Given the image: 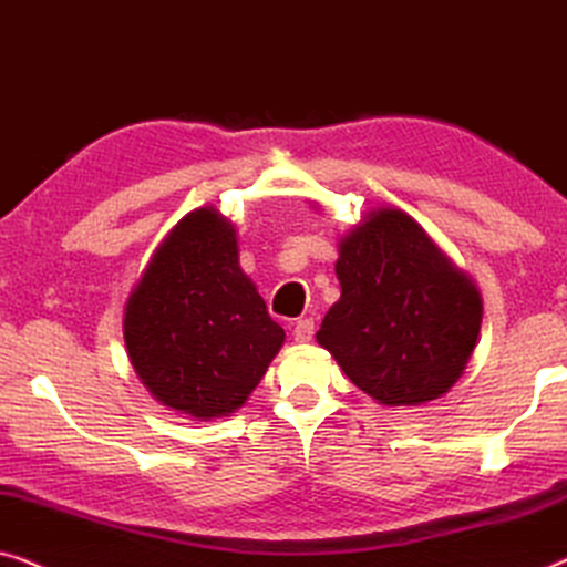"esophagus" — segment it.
I'll return each mask as SVG.
<instances>
[{
    "label": "esophagus",
    "mask_w": 567,
    "mask_h": 567,
    "mask_svg": "<svg viewBox=\"0 0 567 567\" xmlns=\"http://www.w3.org/2000/svg\"><path fill=\"white\" fill-rule=\"evenodd\" d=\"M313 333H316V323L310 321V318H300V321L292 326V339L298 341V344H308V341L313 339Z\"/></svg>",
    "instance_id": "34e87169"
}]
</instances>
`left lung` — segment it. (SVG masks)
Segmentation results:
<instances>
[{
	"mask_svg": "<svg viewBox=\"0 0 567 567\" xmlns=\"http://www.w3.org/2000/svg\"><path fill=\"white\" fill-rule=\"evenodd\" d=\"M341 298L318 344L382 405L442 398L477 344L483 298L411 215L370 210L339 241Z\"/></svg>",
	"mask_w": 567,
	"mask_h": 567,
	"instance_id": "left-lung-1",
	"label": "left lung"
}]
</instances>
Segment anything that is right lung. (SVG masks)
<instances>
[{"label":"right lung","mask_w":567,"mask_h":567,"mask_svg":"<svg viewBox=\"0 0 567 567\" xmlns=\"http://www.w3.org/2000/svg\"><path fill=\"white\" fill-rule=\"evenodd\" d=\"M123 337L148 393L195 421L241 409L285 344L215 207L187 213L158 244L125 302Z\"/></svg>","instance_id":"1"}]
</instances>
